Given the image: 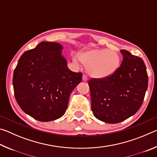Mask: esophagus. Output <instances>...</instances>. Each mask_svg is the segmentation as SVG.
<instances>
[{
  "label": "esophagus",
  "mask_w": 157,
  "mask_h": 157,
  "mask_svg": "<svg viewBox=\"0 0 157 157\" xmlns=\"http://www.w3.org/2000/svg\"><path fill=\"white\" fill-rule=\"evenodd\" d=\"M82 80L84 82H86L88 80V78H87L86 75H83V76H82Z\"/></svg>",
  "instance_id": "34e87169"
}]
</instances>
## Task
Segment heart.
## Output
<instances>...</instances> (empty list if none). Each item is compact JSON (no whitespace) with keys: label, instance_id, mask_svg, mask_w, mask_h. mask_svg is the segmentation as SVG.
<instances>
[{"label":"heart","instance_id":"heart-1","mask_svg":"<svg viewBox=\"0 0 157 157\" xmlns=\"http://www.w3.org/2000/svg\"><path fill=\"white\" fill-rule=\"evenodd\" d=\"M87 73L96 78L109 77L118 70L121 57L118 52L108 49H93L79 55Z\"/></svg>","mask_w":157,"mask_h":157}]
</instances>
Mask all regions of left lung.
<instances>
[{
	"label": "left lung",
	"instance_id": "left-lung-1",
	"mask_svg": "<svg viewBox=\"0 0 157 157\" xmlns=\"http://www.w3.org/2000/svg\"><path fill=\"white\" fill-rule=\"evenodd\" d=\"M120 67L113 75L89 81L91 110L98 120L115 124L136 113L143 104L148 75L141 58L121 50Z\"/></svg>",
	"mask_w": 157,
	"mask_h": 157
}]
</instances>
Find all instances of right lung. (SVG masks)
Wrapping results in <instances>:
<instances>
[{"instance_id": "obj_1", "label": "right lung", "mask_w": 157, "mask_h": 157, "mask_svg": "<svg viewBox=\"0 0 157 157\" xmlns=\"http://www.w3.org/2000/svg\"><path fill=\"white\" fill-rule=\"evenodd\" d=\"M62 45L39 43L21 55L14 71L16 100L23 111L37 121L48 122L65 113L69 97L82 82V73L69 70Z\"/></svg>"}]
</instances>
